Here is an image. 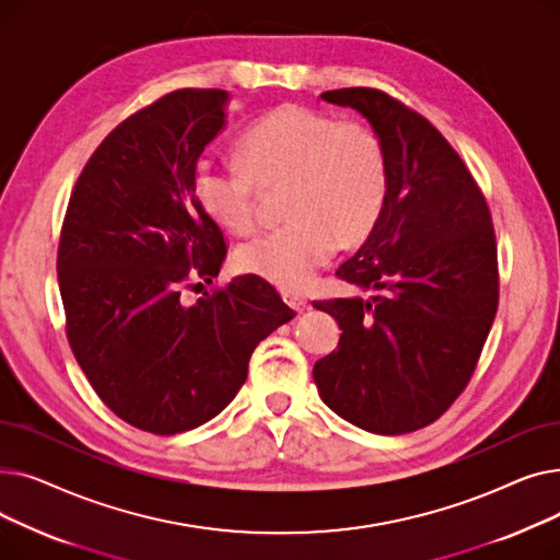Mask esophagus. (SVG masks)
<instances>
[{
	"label": "esophagus",
	"mask_w": 560,
	"mask_h": 560,
	"mask_svg": "<svg viewBox=\"0 0 560 560\" xmlns=\"http://www.w3.org/2000/svg\"><path fill=\"white\" fill-rule=\"evenodd\" d=\"M283 300H285V304H288L292 311H298V313H304V311L311 308V304H308L302 295H295V292H285Z\"/></svg>",
	"instance_id": "obj_1"
}]
</instances>
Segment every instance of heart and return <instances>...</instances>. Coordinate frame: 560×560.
I'll list each match as a JSON object with an SVG mask.
<instances>
[{"mask_svg": "<svg viewBox=\"0 0 560 560\" xmlns=\"http://www.w3.org/2000/svg\"><path fill=\"white\" fill-rule=\"evenodd\" d=\"M238 167L195 170L197 201L235 235L256 229L265 192H281L283 226L235 252L247 275L283 292L306 290L338 245H359L376 226L388 197L384 144L361 122L283 104L235 142Z\"/></svg>", "mask_w": 560, "mask_h": 560, "instance_id": "1", "label": "heart"}]
</instances>
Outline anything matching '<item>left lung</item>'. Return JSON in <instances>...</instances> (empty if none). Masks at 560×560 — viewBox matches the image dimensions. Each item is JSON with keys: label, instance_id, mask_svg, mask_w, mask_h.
<instances>
[{"label": "left lung", "instance_id": "1", "mask_svg": "<svg viewBox=\"0 0 560 560\" xmlns=\"http://www.w3.org/2000/svg\"><path fill=\"white\" fill-rule=\"evenodd\" d=\"M322 100L359 110L384 144V213L338 277L370 300L315 302L342 329L313 368L334 413L370 433L435 422L465 390L499 300L497 245L483 192L427 117L374 88Z\"/></svg>", "mask_w": 560, "mask_h": 560}]
</instances>
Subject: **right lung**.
<instances>
[{
  "instance_id": "right-lung-1",
  "label": "right lung",
  "mask_w": 560,
  "mask_h": 560,
  "mask_svg": "<svg viewBox=\"0 0 560 560\" xmlns=\"http://www.w3.org/2000/svg\"><path fill=\"white\" fill-rule=\"evenodd\" d=\"M226 102L218 88H184L117 125L79 174L58 243L77 363L117 418L156 435L213 420L245 384L256 345L298 315L258 277L182 302L226 256L195 195Z\"/></svg>"
}]
</instances>
